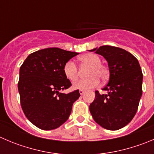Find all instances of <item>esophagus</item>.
I'll list each match as a JSON object with an SVG mask.
<instances>
[{
    "label": "esophagus",
    "mask_w": 154,
    "mask_h": 154,
    "mask_svg": "<svg viewBox=\"0 0 154 154\" xmlns=\"http://www.w3.org/2000/svg\"><path fill=\"white\" fill-rule=\"evenodd\" d=\"M84 93H85V91H83V90H80V91H79V94H81V95H82Z\"/></svg>",
    "instance_id": "1"
}]
</instances>
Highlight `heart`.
Listing matches in <instances>:
<instances>
[{"instance_id":"1","label":"heart","mask_w":154,"mask_h":154,"mask_svg":"<svg viewBox=\"0 0 154 154\" xmlns=\"http://www.w3.org/2000/svg\"><path fill=\"white\" fill-rule=\"evenodd\" d=\"M79 60L82 63L90 66L87 72V76L88 78L85 79H82L76 82L73 84V88L80 89V90H88V89L93 88L99 84V79L105 80L108 76V69L101 63L100 57L97 54L88 53L82 55L79 58ZM63 73L66 79L71 82L75 81L78 79L79 73L78 69L74 62L69 60L65 63L63 66Z\"/></svg>"}]
</instances>
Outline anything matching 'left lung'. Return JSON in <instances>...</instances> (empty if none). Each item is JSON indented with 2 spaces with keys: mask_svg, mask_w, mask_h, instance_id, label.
<instances>
[{
  "mask_svg": "<svg viewBox=\"0 0 154 154\" xmlns=\"http://www.w3.org/2000/svg\"><path fill=\"white\" fill-rule=\"evenodd\" d=\"M95 51L108 63L109 79L103 88L106 94L95 91L89 106L95 122L108 130L120 129L135 115L142 95L143 74L138 60L131 53L116 47L104 45Z\"/></svg>",
  "mask_w": 154,
  "mask_h": 154,
  "instance_id": "obj_1",
  "label": "left lung"
}]
</instances>
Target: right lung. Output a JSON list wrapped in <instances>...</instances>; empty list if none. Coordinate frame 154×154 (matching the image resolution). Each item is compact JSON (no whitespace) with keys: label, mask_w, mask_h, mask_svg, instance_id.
Here are the masks:
<instances>
[{"label":"right lung","mask_w":154,"mask_h":154,"mask_svg":"<svg viewBox=\"0 0 154 154\" xmlns=\"http://www.w3.org/2000/svg\"><path fill=\"white\" fill-rule=\"evenodd\" d=\"M78 54L57 48H45L29 54L20 67L18 90L22 109L38 128L55 129L68 119L79 91L69 94L60 91L72 85L63 66Z\"/></svg>","instance_id":"1"}]
</instances>
